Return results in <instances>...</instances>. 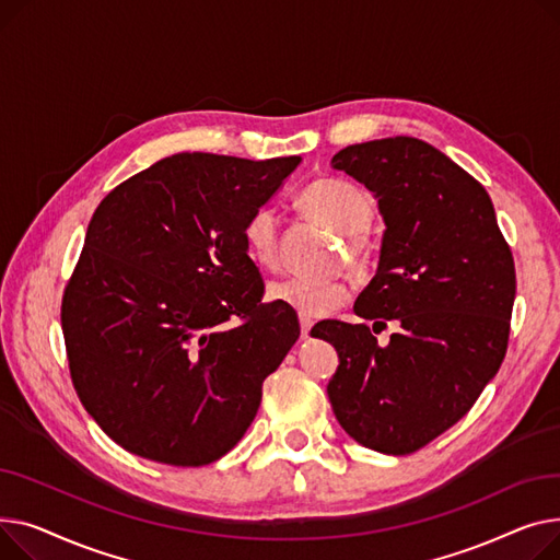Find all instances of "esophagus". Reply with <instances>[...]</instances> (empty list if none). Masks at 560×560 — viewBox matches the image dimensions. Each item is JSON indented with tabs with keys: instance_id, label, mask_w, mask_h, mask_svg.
Listing matches in <instances>:
<instances>
[{
	"instance_id": "34e87169",
	"label": "esophagus",
	"mask_w": 560,
	"mask_h": 560,
	"mask_svg": "<svg viewBox=\"0 0 560 560\" xmlns=\"http://www.w3.org/2000/svg\"><path fill=\"white\" fill-rule=\"evenodd\" d=\"M312 325H314V320H312L310 316H301V332H303V337H307V335H310Z\"/></svg>"
}]
</instances>
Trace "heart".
<instances>
[{
    "mask_svg": "<svg viewBox=\"0 0 560 560\" xmlns=\"http://www.w3.org/2000/svg\"><path fill=\"white\" fill-rule=\"evenodd\" d=\"M301 210L316 223L341 233L348 259L366 265L373 255L369 225L373 221V203L369 194L346 178H318L299 196ZM280 219L271 208L255 210L244 225V244L257 267L273 271L280 265ZM348 282L341 276L305 278L293 276L271 284L276 301L301 312V316L320 318L348 301Z\"/></svg>",
    "mask_w": 560,
    "mask_h": 560,
    "instance_id": "b5f03b06",
    "label": "heart"
}]
</instances>
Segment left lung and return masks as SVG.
Returning a JSON list of instances; mask_svg holds the SVG:
<instances>
[{
  "label": "left lung",
  "mask_w": 560,
  "mask_h": 560,
  "mask_svg": "<svg viewBox=\"0 0 560 560\" xmlns=\"http://www.w3.org/2000/svg\"><path fill=\"white\" fill-rule=\"evenodd\" d=\"M332 164L377 196L386 233L377 273L354 303L375 325L312 327L339 352L327 396L357 443L411 454L462 420L500 371L513 253L483 185L432 144L382 138L341 149ZM388 319L399 332L380 347L374 335Z\"/></svg>",
  "instance_id": "left-lung-1"
}]
</instances>
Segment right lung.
Here are the masks:
<instances>
[{
  "label": "right lung",
  "mask_w": 560,
  "mask_h": 560,
  "mask_svg": "<svg viewBox=\"0 0 560 560\" xmlns=\"http://www.w3.org/2000/svg\"><path fill=\"white\" fill-rule=\"evenodd\" d=\"M299 162L176 153L94 210L60 323L79 398L124 450L199 468L246 434L301 325L261 303L244 225Z\"/></svg>",
  "instance_id": "obj_1"
}]
</instances>
